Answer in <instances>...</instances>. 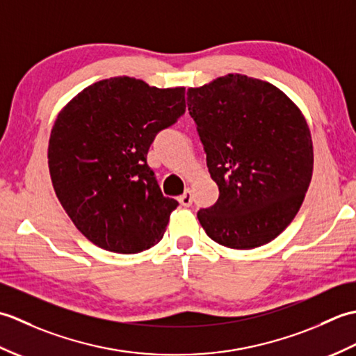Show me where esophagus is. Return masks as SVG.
I'll return each mask as SVG.
<instances>
[{
  "label": "esophagus",
  "instance_id": "obj_1",
  "mask_svg": "<svg viewBox=\"0 0 356 356\" xmlns=\"http://www.w3.org/2000/svg\"><path fill=\"white\" fill-rule=\"evenodd\" d=\"M179 202H180V205H184V207H190L191 205V203H193V193H191L190 188H186L185 193L180 195Z\"/></svg>",
  "mask_w": 356,
  "mask_h": 356
}]
</instances>
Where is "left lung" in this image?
Returning <instances> with one entry per match:
<instances>
[{
  "mask_svg": "<svg viewBox=\"0 0 356 356\" xmlns=\"http://www.w3.org/2000/svg\"><path fill=\"white\" fill-rule=\"evenodd\" d=\"M216 205L197 218L209 238L254 249L278 237L297 216L314 170V147L301 110L266 81L231 73L186 92Z\"/></svg>",
  "mask_w": 356,
  "mask_h": 356,
  "instance_id": "1",
  "label": "left lung"
}]
</instances>
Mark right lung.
Returning <instances> with one entry per match:
<instances>
[{"mask_svg":"<svg viewBox=\"0 0 356 356\" xmlns=\"http://www.w3.org/2000/svg\"><path fill=\"white\" fill-rule=\"evenodd\" d=\"M185 113V88L116 76L67 102L53 124L49 170L79 232L105 251L136 254L161 241L177 200L165 197L147 154Z\"/></svg>","mask_w":356,"mask_h":356,"instance_id":"right-lung-1","label":"right lung"}]
</instances>
